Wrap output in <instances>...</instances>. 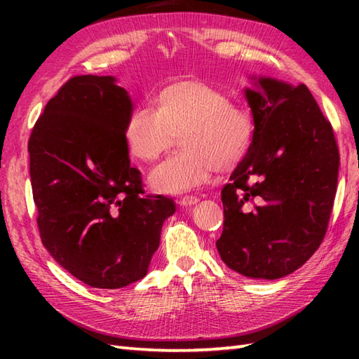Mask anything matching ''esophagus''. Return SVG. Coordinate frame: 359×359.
Returning <instances> with one entry per match:
<instances>
[{
  "mask_svg": "<svg viewBox=\"0 0 359 359\" xmlns=\"http://www.w3.org/2000/svg\"><path fill=\"white\" fill-rule=\"evenodd\" d=\"M197 202H199V199H197V197L185 196V197H182V199L179 201V205H180V207L189 208V207H194V205H197Z\"/></svg>",
  "mask_w": 359,
  "mask_h": 359,
  "instance_id": "34e87169",
  "label": "esophagus"
}]
</instances>
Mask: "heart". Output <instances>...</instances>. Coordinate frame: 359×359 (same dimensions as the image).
<instances>
[{
  "mask_svg": "<svg viewBox=\"0 0 359 359\" xmlns=\"http://www.w3.org/2000/svg\"><path fill=\"white\" fill-rule=\"evenodd\" d=\"M255 134L253 112L233 103L222 89L196 79L166 83L157 90L154 109H134L123 129L128 151L144 163L156 162L179 137L182 151L149 175L151 188L170 196L210 185L216 171L238 170Z\"/></svg>",
  "mask_w": 359,
  "mask_h": 359,
  "instance_id": "b5f03b06",
  "label": "heart"
}]
</instances>
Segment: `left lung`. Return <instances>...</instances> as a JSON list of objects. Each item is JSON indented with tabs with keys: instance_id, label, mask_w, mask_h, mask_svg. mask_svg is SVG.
<instances>
[{
	"instance_id": "obj_1",
	"label": "left lung",
	"mask_w": 359,
	"mask_h": 359,
	"mask_svg": "<svg viewBox=\"0 0 359 359\" xmlns=\"http://www.w3.org/2000/svg\"><path fill=\"white\" fill-rule=\"evenodd\" d=\"M253 144L222 189L224 231L216 247L231 270L279 279L321 245L338 187L332 125L306 85L250 77Z\"/></svg>"
}]
</instances>
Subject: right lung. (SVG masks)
Returning a JSON list of instances; mask_svg holds the SVG:
<instances>
[{
  "label": "right lung",
  "instance_id": "add662e5",
  "mask_svg": "<svg viewBox=\"0 0 359 359\" xmlns=\"http://www.w3.org/2000/svg\"><path fill=\"white\" fill-rule=\"evenodd\" d=\"M128 90L111 75H79L50 98L29 139L30 182L43 245L94 288L147 276L175 203L143 196L123 129Z\"/></svg>",
  "mask_w": 359,
  "mask_h": 359
}]
</instances>
